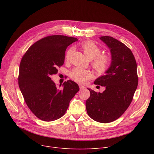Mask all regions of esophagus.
Instances as JSON below:
<instances>
[{"label": "esophagus", "mask_w": 154, "mask_h": 154, "mask_svg": "<svg viewBox=\"0 0 154 154\" xmlns=\"http://www.w3.org/2000/svg\"><path fill=\"white\" fill-rule=\"evenodd\" d=\"M79 88H80V91H82V90L85 89V87L84 85H79Z\"/></svg>", "instance_id": "34e87169"}]
</instances>
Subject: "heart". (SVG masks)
Returning a JSON list of instances; mask_svg holds the SVG:
<instances>
[{
  "label": "heart",
  "instance_id": "1",
  "mask_svg": "<svg viewBox=\"0 0 154 154\" xmlns=\"http://www.w3.org/2000/svg\"><path fill=\"white\" fill-rule=\"evenodd\" d=\"M80 47L87 57L92 60L91 65L96 73L102 74L107 71L111 64V58L107 54H100L101 48L97 45L92 41L87 40L80 44ZM73 52L74 48H69L65 55V60H69ZM70 77L76 82L84 84L92 78V74L90 71L80 67H75L70 72Z\"/></svg>",
  "mask_w": 154,
  "mask_h": 154
}]
</instances>
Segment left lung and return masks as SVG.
<instances>
[{"instance_id":"1","label":"left lung","mask_w":154,"mask_h":154,"mask_svg":"<svg viewBox=\"0 0 154 154\" xmlns=\"http://www.w3.org/2000/svg\"><path fill=\"white\" fill-rule=\"evenodd\" d=\"M100 40L110 48V67L106 74L97 79L94 84L106 87L102 93L88 88L90 97L85 102L88 115L100 123H109L122 116L130 106L138 85L137 63L130 48L110 36Z\"/></svg>"}]
</instances>
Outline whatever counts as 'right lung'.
Instances as JSON below:
<instances>
[{"mask_svg":"<svg viewBox=\"0 0 154 154\" xmlns=\"http://www.w3.org/2000/svg\"><path fill=\"white\" fill-rule=\"evenodd\" d=\"M77 38L54 35L44 37L32 45L20 63L18 82L27 107L39 119L51 122L62 117L79 85L67 80L58 87L51 76L64 63L67 47Z\"/></svg>","mask_w":154,"mask_h":154,"instance_id":"obj_1","label":"right lung"}]
</instances>
